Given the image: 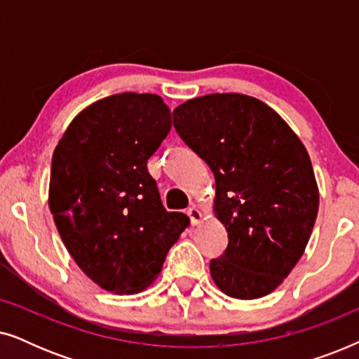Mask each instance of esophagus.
Listing matches in <instances>:
<instances>
[{"instance_id":"obj_1","label":"esophagus","mask_w":359,"mask_h":359,"mask_svg":"<svg viewBox=\"0 0 359 359\" xmlns=\"http://www.w3.org/2000/svg\"><path fill=\"white\" fill-rule=\"evenodd\" d=\"M188 215H189L191 224H193V225H198V224H201V220H203V212H201V210L196 208V205H193V208L188 209Z\"/></svg>"}]
</instances>
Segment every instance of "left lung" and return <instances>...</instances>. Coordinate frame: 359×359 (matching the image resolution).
Wrapping results in <instances>:
<instances>
[{
	"instance_id": "8db88e82",
	"label": "left lung",
	"mask_w": 359,
	"mask_h": 359,
	"mask_svg": "<svg viewBox=\"0 0 359 359\" xmlns=\"http://www.w3.org/2000/svg\"><path fill=\"white\" fill-rule=\"evenodd\" d=\"M173 126L215 178L214 215L229 233L210 262L215 286L235 299L268 296L301 259L317 219L306 147L273 107L240 93L188 100Z\"/></svg>"
}]
</instances>
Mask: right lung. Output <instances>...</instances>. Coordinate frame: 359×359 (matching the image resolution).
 <instances>
[{
  "label": "right lung",
  "instance_id": "obj_1",
  "mask_svg": "<svg viewBox=\"0 0 359 359\" xmlns=\"http://www.w3.org/2000/svg\"><path fill=\"white\" fill-rule=\"evenodd\" d=\"M170 129L158 95L121 93L73 117L53 150L48 208L57 230L81 271L109 292L151 286L189 225L163 208L147 170Z\"/></svg>",
  "mask_w": 359,
  "mask_h": 359
}]
</instances>
